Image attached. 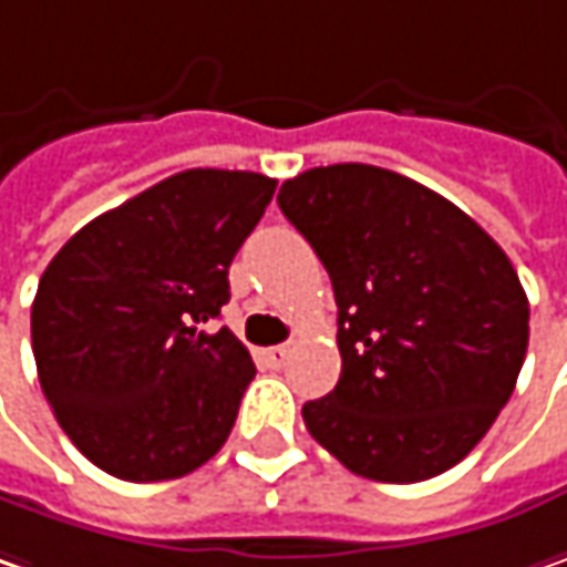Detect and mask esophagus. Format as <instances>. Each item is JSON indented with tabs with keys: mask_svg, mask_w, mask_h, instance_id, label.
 <instances>
[{
	"mask_svg": "<svg viewBox=\"0 0 567 567\" xmlns=\"http://www.w3.org/2000/svg\"><path fill=\"white\" fill-rule=\"evenodd\" d=\"M291 355V346H272V349H266L262 358H266V364L269 368H285V361Z\"/></svg>",
	"mask_w": 567,
	"mask_h": 567,
	"instance_id": "34e87169",
	"label": "esophagus"
}]
</instances>
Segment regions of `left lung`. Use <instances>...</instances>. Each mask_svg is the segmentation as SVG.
I'll return each mask as SVG.
<instances>
[{"label":"left lung","mask_w":567,"mask_h":567,"mask_svg":"<svg viewBox=\"0 0 567 567\" xmlns=\"http://www.w3.org/2000/svg\"><path fill=\"white\" fill-rule=\"evenodd\" d=\"M279 209L327 266L342 374L301 415L374 482H422L470 454L514 393L529 305L507 254L429 186L374 164L310 167Z\"/></svg>","instance_id":"obj_1"}]
</instances>
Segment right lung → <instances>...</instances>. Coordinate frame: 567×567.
Returning <instances> with one entry per match:
<instances>
[{
    "label": "right lung",
    "mask_w": 567,
    "mask_h": 567,
    "mask_svg": "<svg viewBox=\"0 0 567 567\" xmlns=\"http://www.w3.org/2000/svg\"><path fill=\"white\" fill-rule=\"evenodd\" d=\"M272 193L250 171H181L87 221L43 269L31 308L40 386L97 470L177 480L228 441L257 368L209 323Z\"/></svg>",
    "instance_id": "obj_1"
}]
</instances>
